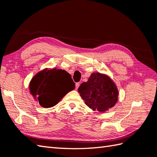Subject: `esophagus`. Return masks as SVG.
<instances>
[{
  "label": "esophagus",
  "instance_id": "1",
  "mask_svg": "<svg viewBox=\"0 0 157 157\" xmlns=\"http://www.w3.org/2000/svg\"><path fill=\"white\" fill-rule=\"evenodd\" d=\"M79 85H80V84H79V82H77L75 84V88L78 89L79 86Z\"/></svg>",
  "mask_w": 157,
  "mask_h": 157
}]
</instances>
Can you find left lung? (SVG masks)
Segmentation results:
<instances>
[{
    "mask_svg": "<svg viewBox=\"0 0 157 157\" xmlns=\"http://www.w3.org/2000/svg\"><path fill=\"white\" fill-rule=\"evenodd\" d=\"M78 92L86 105L94 111L106 112L118 101V90L114 82L99 72L92 73L88 81L79 86Z\"/></svg>",
    "mask_w": 157,
    "mask_h": 157,
    "instance_id": "left-lung-1",
    "label": "left lung"
}]
</instances>
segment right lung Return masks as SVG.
<instances>
[{
  "instance_id": "add662e5",
  "label": "right lung",
  "mask_w": 157,
  "mask_h": 157,
  "mask_svg": "<svg viewBox=\"0 0 157 157\" xmlns=\"http://www.w3.org/2000/svg\"><path fill=\"white\" fill-rule=\"evenodd\" d=\"M71 76L62 69H45L33 77L29 84L30 93L43 107H52L75 88Z\"/></svg>"
}]
</instances>
